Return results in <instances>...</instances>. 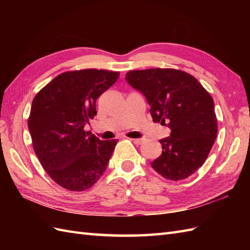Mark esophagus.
<instances>
[{"label":"esophagus","instance_id":"esophagus-1","mask_svg":"<svg viewBox=\"0 0 250 250\" xmlns=\"http://www.w3.org/2000/svg\"><path fill=\"white\" fill-rule=\"evenodd\" d=\"M130 140L133 142L134 144H137V145H140L143 143V139H130Z\"/></svg>","mask_w":250,"mask_h":250}]
</instances>
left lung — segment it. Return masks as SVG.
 I'll use <instances>...</instances> for the list:
<instances>
[{
    "label": "left lung",
    "instance_id": "left-lung-1",
    "mask_svg": "<svg viewBox=\"0 0 250 250\" xmlns=\"http://www.w3.org/2000/svg\"><path fill=\"white\" fill-rule=\"evenodd\" d=\"M125 81L144 94L153 122L171 130L159 141L162 153L151 167L167 179L189 177L203 166L217 137L213 98L198 79L174 68L130 71Z\"/></svg>",
    "mask_w": 250,
    "mask_h": 250
}]
</instances>
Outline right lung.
Here are the masks:
<instances>
[{
    "mask_svg": "<svg viewBox=\"0 0 250 250\" xmlns=\"http://www.w3.org/2000/svg\"><path fill=\"white\" fill-rule=\"evenodd\" d=\"M118 77V72L94 68L65 72L35 95L28 120L32 144L61 187L83 191L105 172L118 140L101 141L83 128L97 115V99Z\"/></svg>",
    "mask_w": 250,
    "mask_h": 250,
    "instance_id": "1",
    "label": "right lung"
}]
</instances>
